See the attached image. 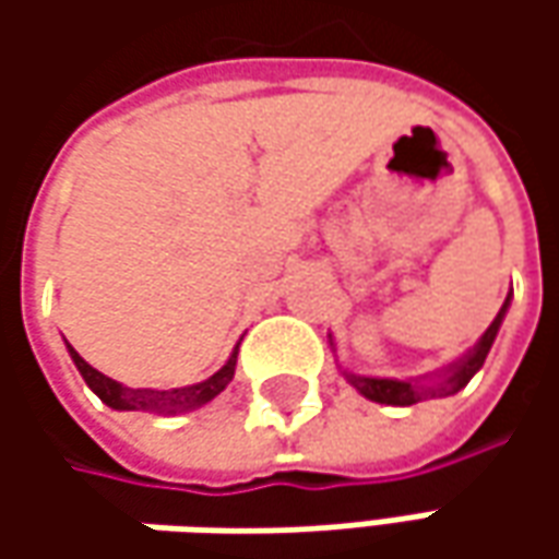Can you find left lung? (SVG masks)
Instances as JSON below:
<instances>
[{
	"label": "left lung",
	"instance_id": "1",
	"mask_svg": "<svg viewBox=\"0 0 559 559\" xmlns=\"http://www.w3.org/2000/svg\"><path fill=\"white\" fill-rule=\"evenodd\" d=\"M507 308H510V298L504 301V308L498 311V317L491 320V326L485 330L483 338L473 345V352L463 355L457 364H451L444 373H439L436 382H423V379H376V376L357 373H345V379H348L364 397H370L376 404H392V407H411V404L426 401V397L454 395V392H461L473 376L479 373V367H483L485 357L491 352V345H495V335H498L501 323H504Z\"/></svg>",
	"mask_w": 559,
	"mask_h": 559
}]
</instances>
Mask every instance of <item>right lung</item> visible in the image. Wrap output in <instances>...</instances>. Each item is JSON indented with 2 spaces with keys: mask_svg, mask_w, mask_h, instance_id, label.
Here are the masks:
<instances>
[{
  "mask_svg": "<svg viewBox=\"0 0 559 559\" xmlns=\"http://www.w3.org/2000/svg\"><path fill=\"white\" fill-rule=\"evenodd\" d=\"M68 352L74 357L80 376L86 379V385H90L108 407H115V411H152V414H180V411L202 407L211 397L221 395L226 385H229L233 373H236V355H239V348H236L224 367L211 376V379L199 382V385H186V389H167V392H162V389H127V385L108 379L105 373H98L96 367H90L83 357L76 355L71 345H68Z\"/></svg>",
  "mask_w": 559,
  "mask_h": 559,
  "instance_id": "right-lung-1",
  "label": "right lung"
}]
</instances>
